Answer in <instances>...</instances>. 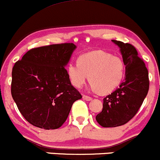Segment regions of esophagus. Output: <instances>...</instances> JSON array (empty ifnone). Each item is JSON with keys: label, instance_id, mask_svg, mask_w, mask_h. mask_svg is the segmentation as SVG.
<instances>
[{"label": "esophagus", "instance_id": "34e87169", "mask_svg": "<svg viewBox=\"0 0 160 160\" xmlns=\"http://www.w3.org/2000/svg\"><path fill=\"white\" fill-rule=\"evenodd\" d=\"M82 98H83L84 100H85V101H92V97H90V96L85 95V94H83Z\"/></svg>", "mask_w": 160, "mask_h": 160}]
</instances>
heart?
I'll return each mask as SVG.
<instances>
[{"label":"heart","instance_id":"heart-1","mask_svg":"<svg viewBox=\"0 0 160 160\" xmlns=\"http://www.w3.org/2000/svg\"><path fill=\"white\" fill-rule=\"evenodd\" d=\"M67 72L72 84L81 88L88 78L94 92L106 94L114 90L121 83L125 66L121 58L103 51L85 53L76 62H71Z\"/></svg>","mask_w":160,"mask_h":160}]
</instances>
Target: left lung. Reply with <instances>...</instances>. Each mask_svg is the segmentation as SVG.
I'll list each match as a JSON object with an SVG mask.
<instances>
[{
    "label": "left lung",
    "mask_w": 160,
    "mask_h": 160,
    "mask_svg": "<svg viewBox=\"0 0 160 160\" xmlns=\"http://www.w3.org/2000/svg\"><path fill=\"white\" fill-rule=\"evenodd\" d=\"M112 42L121 49L125 78L119 88L103 99L102 111L96 116L103 128L122 126L130 121L141 107L149 87L148 70L134 46L114 39Z\"/></svg>",
    "instance_id": "left-lung-1"
}]
</instances>
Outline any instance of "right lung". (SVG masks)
<instances>
[{"instance_id":"obj_1","label":"right lung","mask_w":160,"mask_h":160,"mask_svg":"<svg viewBox=\"0 0 160 160\" xmlns=\"http://www.w3.org/2000/svg\"><path fill=\"white\" fill-rule=\"evenodd\" d=\"M75 48L72 42L33 48L13 66L12 97L30 124L45 130L59 128L73 103L82 98L65 68Z\"/></svg>"}]
</instances>
